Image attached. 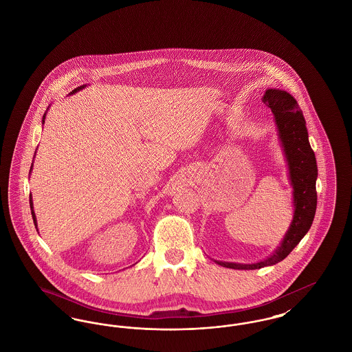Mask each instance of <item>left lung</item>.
I'll use <instances>...</instances> for the list:
<instances>
[{"label": "left lung", "mask_w": 352, "mask_h": 352, "mask_svg": "<svg viewBox=\"0 0 352 352\" xmlns=\"http://www.w3.org/2000/svg\"><path fill=\"white\" fill-rule=\"evenodd\" d=\"M263 102L274 115L284 146L290 181L294 188V218L281 247L267 260L251 265L219 261L218 264L226 268L260 269L283 261L310 230L317 210V161L309 142L305 118L298 102L290 94L280 89H268Z\"/></svg>", "instance_id": "8db88e82"}]
</instances>
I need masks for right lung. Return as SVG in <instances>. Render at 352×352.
Returning <instances> with one entry per match:
<instances>
[{
	"label": "right lung",
	"mask_w": 352,
	"mask_h": 352,
	"mask_svg": "<svg viewBox=\"0 0 352 352\" xmlns=\"http://www.w3.org/2000/svg\"><path fill=\"white\" fill-rule=\"evenodd\" d=\"M80 88H82V87H79V88H76V89H75V91H74V92H76V91H78V89H80ZM43 118H45V116H43ZM30 208H32V217H33L34 224H35V226H36V220H35V215H34L33 203H32V198H30Z\"/></svg>",
	"instance_id": "obj_1"
}]
</instances>
